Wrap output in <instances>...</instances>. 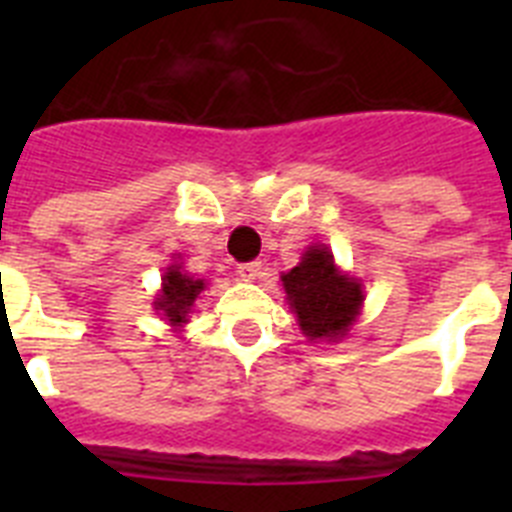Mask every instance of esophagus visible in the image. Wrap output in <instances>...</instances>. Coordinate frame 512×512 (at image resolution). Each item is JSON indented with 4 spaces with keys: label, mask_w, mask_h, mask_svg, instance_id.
<instances>
[{
    "label": "esophagus",
    "mask_w": 512,
    "mask_h": 512,
    "mask_svg": "<svg viewBox=\"0 0 512 512\" xmlns=\"http://www.w3.org/2000/svg\"><path fill=\"white\" fill-rule=\"evenodd\" d=\"M261 274V261H248V264H238V277L243 282H253Z\"/></svg>",
    "instance_id": "34e87169"
}]
</instances>
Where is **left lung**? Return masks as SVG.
Listing matches in <instances>:
<instances>
[{"instance_id":"1","label":"left lung","mask_w":512,"mask_h":512,"mask_svg":"<svg viewBox=\"0 0 512 512\" xmlns=\"http://www.w3.org/2000/svg\"><path fill=\"white\" fill-rule=\"evenodd\" d=\"M289 307L310 341H338L354 325L364 302L361 284L341 274L328 246L315 243L302 253V261L282 274Z\"/></svg>"}]
</instances>
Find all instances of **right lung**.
<instances>
[{
    "mask_svg": "<svg viewBox=\"0 0 512 512\" xmlns=\"http://www.w3.org/2000/svg\"><path fill=\"white\" fill-rule=\"evenodd\" d=\"M205 289V279H194L189 274H184V269L179 264H171L164 274V287L158 292L156 307L164 320H169L171 325L187 323L189 312H192L194 300Z\"/></svg>",
    "mask_w": 512,
    "mask_h": 512,
    "instance_id": "1",
    "label": "right lung"
}]
</instances>
